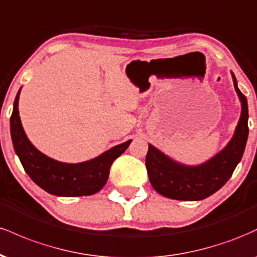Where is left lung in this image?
<instances>
[{"instance_id":"1","label":"left lung","mask_w":257,"mask_h":257,"mask_svg":"<svg viewBox=\"0 0 257 257\" xmlns=\"http://www.w3.org/2000/svg\"><path fill=\"white\" fill-rule=\"evenodd\" d=\"M234 88L241 101V114L235 133L228 145L214 158L198 167H186L176 163L149 145L146 169L152 187L162 196L178 200H200L219 191L228 181L245 150L247 126V101L239 90L232 73Z\"/></svg>"}]
</instances>
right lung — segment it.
<instances>
[{
    "label": "right lung",
    "instance_id": "obj_1",
    "mask_svg": "<svg viewBox=\"0 0 257 257\" xmlns=\"http://www.w3.org/2000/svg\"><path fill=\"white\" fill-rule=\"evenodd\" d=\"M19 93L20 90L11 116V135L16 153L32 181L48 193L60 197L90 196L99 192L107 181L113 161L125 151L132 140L83 163L67 164L54 161L38 151L26 138L18 110Z\"/></svg>",
    "mask_w": 257,
    "mask_h": 257
}]
</instances>
